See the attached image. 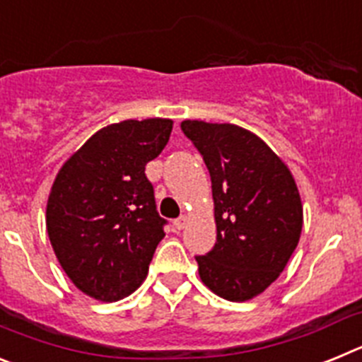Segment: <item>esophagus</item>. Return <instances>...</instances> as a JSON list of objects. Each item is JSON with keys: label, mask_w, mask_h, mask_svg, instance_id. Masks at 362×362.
Here are the masks:
<instances>
[{"label": "esophagus", "mask_w": 362, "mask_h": 362, "mask_svg": "<svg viewBox=\"0 0 362 362\" xmlns=\"http://www.w3.org/2000/svg\"><path fill=\"white\" fill-rule=\"evenodd\" d=\"M187 223H188V217H187V216L177 217V219L174 221V228H175V230H183L185 226H187Z\"/></svg>", "instance_id": "esophagus-1"}]
</instances>
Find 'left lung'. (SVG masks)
I'll return each instance as SVG.
<instances>
[{
	"label": "left lung",
	"instance_id": "obj_1",
	"mask_svg": "<svg viewBox=\"0 0 362 362\" xmlns=\"http://www.w3.org/2000/svg\"><path fill=\"white\" fill-rule=\"evenodd\" d=\"M212 179L217 241L196 255L216 296L248 300L263 293L292 257L303 204L292 172L267 143L238 124L183 121Z\"/></svg>",
	"mask_w": 362,
	"mask_h": 362
}]
</instances>
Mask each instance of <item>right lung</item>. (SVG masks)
Wrapping results in <instances>:
<instances>
[{
  "mask_svg": "<svg viewBox=\"0 0 362 362\" xmlns=\"http://www.w3.org/2000/svg\"><path fill=\"white\" fill-rule=\"evenodd\" d=\"M172 121L108 124L57 172L47 203V232L57 261L86 296L112 303L148 274L165 238L146 163L163 152Z\"/></svg>",
  "mask_w": 362,
  "mask_h": 362,
  "instance_id": "add662e5",
  "label": "right lung"
}]
</instances>
